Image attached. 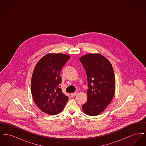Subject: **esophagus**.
Masks as SVG:
<instances>
[{
	"mask_svg": "<svg viewBox=\"0 0 146 146\" xmlns=\"http://www.w3.org/2000/svg\"><path fill=\"white\" fill-rule=\"evenodd\" d=\"M76 94H77V93H76V92L72 93V94H71V96H72V97H73V96H76Z\"/></svg>",
	"mask_w": 146,
	"mask_h": 146,
	"instance_id": "34e87169",
	"label": "esophagus"
}]
</instances>
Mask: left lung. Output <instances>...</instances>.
<instances>
[{"label": "left lung", "instance_id": "obj_1", "mask_svg": "<svg viewBox=\"0 0 146 146\" xmlns=\"http://www.w3.org/2000/svg\"><path fill=\"white\" fill-rule=\"evenodd\" d=\"M79 60L86 71L88 99L82 106L84 112L96 116L111 102L115 90L114 73L111 62L100 54H89Z\"/></svg>", "mask_w": 146, "mask_h": 146}]
</instances>
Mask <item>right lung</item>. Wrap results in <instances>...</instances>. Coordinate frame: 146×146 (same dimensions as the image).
Segmentation results:
<instances>
[{
    "label": "right lung",
    "mask_w": 146,
    "mask_h": 146,
    "mask_svg": "<svg viewBox=\"0 0 146 146\" xmlns=\"http://www.w3.org/2000/svg\"><path fill=\"white\" fill-rule=\"evenodd\" d=\"M70 56L63 54H48L36 63L31 80V92L35 104L45 113L55 115L62 111L68 97L60 84L63 66Z\"/></svg>",
    "instance_id": "add662e5"
}]
</instances>
